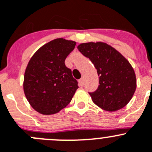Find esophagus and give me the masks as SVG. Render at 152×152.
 Instances as JSON below:
<instances>
[{"mask_svg": "<svg viewBox=\"0 0 152 152\" xmlns=\"http://www.w3.org/2000/svg\"><path fill=\"white\" fill-rule=\"evenodd\" d=\"M78 83H79V86H80V87H83V78H80V80H78Z\"/></svg>", "mask_w": 152, "mask_h": 152, "instance_id": "34e87169", "label": "esophagus"}]
</instances>
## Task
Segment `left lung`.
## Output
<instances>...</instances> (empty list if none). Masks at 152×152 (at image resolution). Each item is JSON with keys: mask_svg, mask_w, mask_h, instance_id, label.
<instances>
[{"mask_svg": "<svg viewBox=\"0 0 152 152\" xmlns=\"http://www.w3.org/2000/svg\"><path fill=\"white\" fill-rule=\"evenodd\" d=\"M77 49L90 59L99 76L97 90L89 93L93 102L108 111L127 105L136 88V75L127 59L105 43H83Z\"/></svg>", "mask_w": 152, "mask_h": 152, "instance_id": "1", "label": "left lung"}]
</instances>
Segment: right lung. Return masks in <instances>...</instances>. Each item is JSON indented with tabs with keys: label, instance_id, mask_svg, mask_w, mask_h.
<instances>
[{
	"label": "right lung",
	"instance_id": "1",
	"mask_svg": "<svg viewBox=\"0 0 152 152\" xmlns=\"http://www.w3.org/2000/svg\"><path fill=\"white\" fill-rule=\"evenodd\" d=\"M76 42L63 38L50 41L38 49L28 63L23 89L26 99L35 111L53 115L70 103L78 88L65 60Z\"/></svg>",
	"mask_w": 152,
	"mask_h": 152
}]
</instances>
